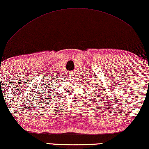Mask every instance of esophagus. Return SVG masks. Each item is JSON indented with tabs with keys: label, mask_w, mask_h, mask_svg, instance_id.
Instances as JSON below:
<instances>
[{
	"label": "esophagus",
	"mask_w": 149,
	"mask_h": 149,
	"mask_svg": "<svg viewBox=\"0 0 149 149\" xmlns=\"http://www.w3.org/2000/svg\"><path fill=\"white\" fill-rule=\"evenodd\" d=\"M73 76H74V75H73L72 73H70V74H69V77H72Z\"/></svg>",
	"instance_id": "34e87169"
}]
</instances>
